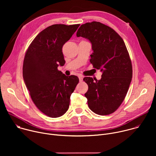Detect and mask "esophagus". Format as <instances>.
I'll return each mask as SVG.
<instances>
[{
  "mask_svg": "<svg viewBox=\"0 0 156 156\" xmlns=\"http://www.w3.org/2000/svg\"><path fill=\"white\" fill-rule=\"evenodd\" d=\"M78 78H79L80 82L83 81V76H81V75H79V76H78Z\"/></svg>",
  "mask_w": 156,
  "mask_h": 156,
  "instance_id": "1",
  "label": "esophagus"
}]
</instances>
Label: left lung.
<instances>
[{
    "instance_id": "left-lung-1",
    "label": "left lung",
    "mask_w": 156,
    "mask_h": 156,
    "mask_svg": "<svg viewBox=\"0 0 156 156\" xmlns=\"http://www.w3.org/2000/svg\"><path fill=\"white\" fill-rule=\"evenodd\" d=\"M76 36L91 42L93 53L90 62L102 72L100 80L83 78L88 85L84 96L89 108L100 115L112 114L123 102L133 76L125 44L112 28L98 21L81 25Z\"/></svg>"
}]
</instances>
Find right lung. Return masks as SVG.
Here are the masks:
<instances>
[{
    "instance_id": "add662e5",
    "label": "right lung",
    "mask_w": 156,
    "mask_h": 156,
    "mask_svg": "<svg viewBox=\"0 0 156 156\" xmlns=\"http://www.w3.org/2000/svg\"><path fill=\"white\" fill-rule=\"evenodd\" d=\"M80 24L51 25L40 32L28 47L23 61V76L34 104L52 118L68 110L72 93L79 82L76 76H67L58 70L65 61L63 44Z\"/></svg>"
}]
</instances>
